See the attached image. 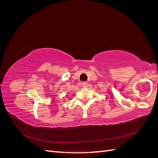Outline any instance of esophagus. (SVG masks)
<instances>
[{
	"label": "esophagus",
	"mask_w": 158,
	"mask_h": 158,
	"mask_svg": "<svg viewBox=\"0 0 158 158\" xmlns=\"http://www.w3.org/2000/svg\"><path fill=\"white\" fill-rule=\"evenodd\" d=\"M82 88H86L88 87V83L85 82H84L82 84Z\"/></svg>",
	"instance_id": "1"
}]
</instances>
